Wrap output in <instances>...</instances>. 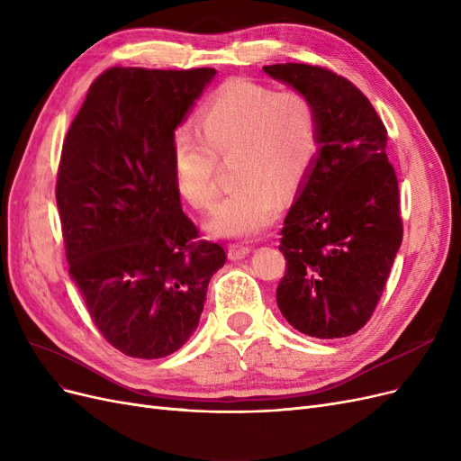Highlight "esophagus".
<instances>
[{"mask_svg": "<svg viewBox=\"0 0 461 461\" xmlns=\"http://www.w3.org/2000/svg\"><path fill=\"white\" fill-rule=\"evenodd\" d=\"M249 251H251V248L246 244H229V258L230 259H244Z\"/></svg>", "mask_w": 461, "mask_h": 461, "instance_id": "esophagus-1", "label": "esophagus"}]
</instances>
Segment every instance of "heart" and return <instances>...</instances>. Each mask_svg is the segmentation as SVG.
Returning a JSON list of instances; mask_svg holds the SVG:
<instances>
[{
	"label": "heart",
	"mask_w": 461,
	"mask_h": 461,
	"mask_svg": "<svg viewBox=\"0 0 461 461\" xmlns=\"http://www.w3.org/2000/svg\"><path fill=\"white\" fill-rule=\"evenodd\" d=\"M198 130L181 125L171 137V167L179 194L210 208L217 194V158H232L236 181L212 212L217 236H253L273 223L278 193L294 194L319 154L321 120L299 89L236 79L202 110Z\"/></svg>",
	"instance_id": "obj_1"
}]
</instances>
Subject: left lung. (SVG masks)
<instances>
[{"label": "left lung", "instance_id": "8db88e82", "mask_svg": "<svg viewBox=\"0 0 461 461\" xmlns=\"http://www.w3.org/2000/svg\"><path fill=\"white\" fill-rule=\"evenodd\" d=\"M319 110V156L284 219L285 273L276 303L295 330L347 338L370 321L402 242L401 194L387 130L355 84L322 67H263Z\"/></svg>", "mask_w": 461, "mask_h": 461}]
</instances>
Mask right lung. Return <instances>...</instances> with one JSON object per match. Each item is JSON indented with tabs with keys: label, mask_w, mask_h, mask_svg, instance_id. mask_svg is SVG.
<instances>
[{
	"label": "right lung",
	"mask_w": 461,
	"mask_h": 461,
	"mask_svg": "<svg viewBox=\"0 0 461 461\" xmlns=\"http://www.w3.org/2000/svg\"><path fill=\"white\" fill-rule=\"evenodd\" d=\"M213 76L108 68L62 145L55 196L68 273L101 336L133 358L183 347L227 261L200 240L171 167V137Z\"/></svg>",
	"instance_id": "obj_1"
}]
</instances>
